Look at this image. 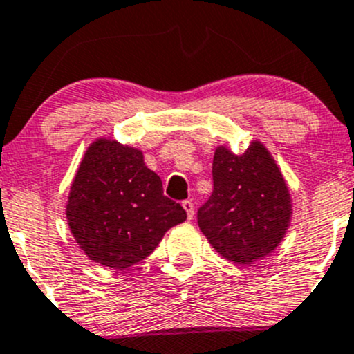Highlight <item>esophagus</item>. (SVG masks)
Here are the masks:
<instances>
[{"mask_svg": "<svg viewBox=\"0 0 354 354\" xmlns=\"http://www.w3.org/2000/svg\"><path fill=\"white\" fill-rule=\"evenodd\" d=\"M183 208H185V212H187L188 218H189V221H192L193 215H195V208H193L192 200H185V202H183Z\"/></svg>", "mask_w": 354, "mask_h": 354, "instance_id": "obj_1", "label": "esophagus"}]
</instances>
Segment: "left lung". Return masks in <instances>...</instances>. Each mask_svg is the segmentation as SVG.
Segmentation results:
<instances>
[{
    "mask_svg": "<svg viewBox=\"0 0 354 354\" xmlns=\"http://www.w3.org/2000/svg\"><path fill=\"white\" fill-rule=\"evenodd\" d=\"M214 192L198 208V227L225 259L251 265L283 239L292 202L281 171L261 142L243 154L215 149Z\"/></svg>",
    "mask_w": 354,
    "mask_h": 354,
    "instance_id": "obj_1",
    "label": "left lung"
}]
</instances>
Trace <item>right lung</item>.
<instances>
[{"instance_id":"obj_1","label":"right lung","mask_w":354,"mask_h":354,"mask_svg":"<svg viewBox=\"0 0 354 354\" xmlns=\"http://www.w3.org/2000/svg\"><path fill=\"white\" fill-rule=\"evenodd\" d=\"M69 229L95 263L125 270L161 243L187 212L162 193V181L139 149L98 139L88 147L66 207Z\"/></svg>"}]
</instances>
